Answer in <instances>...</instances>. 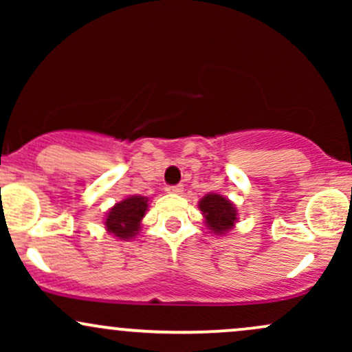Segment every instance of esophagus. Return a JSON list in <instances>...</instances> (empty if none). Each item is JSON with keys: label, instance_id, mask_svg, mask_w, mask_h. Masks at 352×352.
Wrapping results in <instances>:
<instances>
[{"label": "esophagus", "instance_id": "34e87169", "mask_svg": "<svg viewBox=\"0 0 352 352\" xmlns=\"http://www.w3.org/2000/svg\"><path fill=\"white\" fill-rule=\"evenodd\" d=\"M167 192L168 193H182V192H184V185H182V184H179V185H168Z\"/></svg>", "mask_w": 352, "mask_h": 352}]
</instances>
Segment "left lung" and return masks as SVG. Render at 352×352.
I'll return each mask as SVG.
<instances>
[{"label":"left lung","mask_w":352,"mask_h":352,"mask_svg":"<svg viewBox=\"0 0 352 352\" xmlns=\"http://www.w3.org/2000/svg\"><path fill=\"white\" fill-rule=\"evenodd\" d=\"M199 208L204 213L207 227L217 235H223L235 227L236 208L223 195L208 193L199 201Z\"/></svg>","instance_id":"1"}]
</instances>
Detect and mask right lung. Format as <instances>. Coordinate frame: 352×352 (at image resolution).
<instances>
[{"mask_svg":"<svg viewBox=\"0 0 352 352\" xmlns=\"http://www.w3.org/2000/svg\"><path fill=\"white\" fill-rule=\"evenodd\" d=\"M148 208L147 197L132 195L124 199L109 210L106 217V228L109 233L120 238V240H131L137 235L140 228V221Z\"/></svg>","mask_w":352,"mask_h":352,"instance_id":"1","label":"right lung"}]
</instances>
